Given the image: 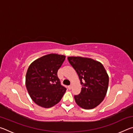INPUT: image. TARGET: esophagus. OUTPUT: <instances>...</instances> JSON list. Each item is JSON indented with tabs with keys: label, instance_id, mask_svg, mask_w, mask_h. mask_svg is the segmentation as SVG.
Listing matches in <instances>:
<instances>
[{
	"label": "esophagus",
	"instance_id": "obj_1",
	"mask_svg": "<svg viewBox=\"0 0 133 133\" xmlns=\"http://www.w3.org/2000/svg\"><path fill=\"white\" fill-rule=\"evenodd\" d=\"M68 89H69V90H71V89H72V85H69V86H68Z\"/></svg>",
	"mask_w": 133,
	"mask_h": 133
}]
</instances>
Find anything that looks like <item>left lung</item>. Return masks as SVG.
Masks as SVG:
<instances>
[{"mask_svg": "<svg viewBox=\"0 0 133 133\" xmlns=\"http://www.w3.org/2000/svg\"><path fill=\"white\" fill-rule=\"evenodd\" d=\"M67 58L83 85L80 94L75 96L76 103L84 109L96 107L104 100L109 86V75L104 66L91 58L71 56Z\"/></svg>", "mask_w": 133, "mask_h": 133, "instance_id": "8db88e82", "label": "left lung"}]
</instances>
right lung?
Segmentation results:
<instances>
[{
	"label": "right lung",
	"instance_id": "right-lung-1",
	"mask_svg": "<svg viewBox=\"0 0 133 133\" xmlns=\"http://www.w3.org/2000/svg\"><path fill=\"white\" fill-rule=\"evenodd\" d=\"M66 56L50 53L33 62L26 75L29 96L39 106L50 108L61 100L66 89L60 84L57 71Z\"/></svg>",
	"mask_w": 133,
	"mask_h": 133
}]
</instances>
